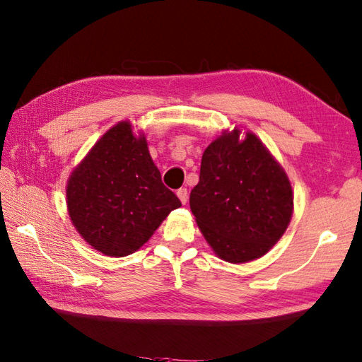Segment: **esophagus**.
I'll list each match as a JSON object with an SVG mask.
<instances>
[{"instance_id":"1","label":"esophagus","mask_w":362,"mask_h":362,"mask_svg":"<svg viewBox=\"0 0 362 362\" xmlns=\"http://www.w3.org/2000/svg\"><path fill=\"white\" fill-rule=\"evenodd\" d=\"M176 195H178L180 201L182 202V204H186L187 199H189V195H187V189H180L178 192H176Z\"/></svg>"}]
</instances>
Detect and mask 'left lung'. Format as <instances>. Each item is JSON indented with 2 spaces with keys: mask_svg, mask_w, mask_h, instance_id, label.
<instances>
[{
  "mask_svg": "<svg viewBox=\"0 0 362 362\" xmlns=\"http://www.w3.org/2000/svg\"><path fill=\"white\" fill-rule=\"evenodd\" d=\"M223 132L202 153L190 209L219 258L240 264L266 255L284 235L293 192L279 163L247 132Z\"/></svg>",
  "mask_w": 362,
  "mask_h": 362,
  "instance_id": "8db88e82",
  "label": "left lung"
}]
</instances>
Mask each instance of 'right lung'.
Wrapping results in <instances>:
<instances>
[{"label":"right lung","mask_w":362,"mask_h":362,"mask_svg":"<svg viewBox=\"0 0 362 362\" xmlns=\"http://www.w3.org/2000/svg\"><path fill=\"white\" fill-rule=\"evenodd\" d=\"M67 210L78 233L107 257H127L148 241L181 201L161 181L144 135L121 121L98 139L67 181Z\"/></svg>","instance_id":"obj_1"}]
</instances>
